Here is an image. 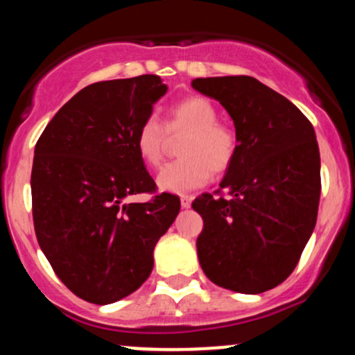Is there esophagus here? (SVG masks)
Masks as SVG:
<instances>
[{"label": "esophagus", "instance_id": "1", "mask_svg": "<svg viewBox=\"0 0 355 355\" xmlns=\"http://www.w3.org/2000/svg\"><path fill=\"white\" fill-rule=\"evenodd\" d=\"M180 203H182L183 209H190V205H191V197H190V195H182Z\"/></svg>", "mask_w": 355, "mask_h": 355}]
</instances>
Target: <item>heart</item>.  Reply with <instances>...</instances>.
Returning a JSON list of instances; mask_svg holds the SVG:
<instances>
[{
	"label": "heart",
	"mask_w": 355,
	"mask_h": 355,
	"mask_svg": "<svg viewBox=\"0 0 355 355\" xmlns=\"http://www.w3.org/2000/svg\"><path fill=\"white\" fill-rule=\"evenodd\" d=\"M218 112L209 98L189 96L168 110L165 128L146 118L135 137L137 152L148 166L164 157L166 133L185 135L178 155L182 160L166 164L157 175V187L168 193H187L207 185L211 173H223L237 155V137L230 126L218 123Z\"/></svg>",
	"instance_id": "obj_1"
}]
</instances>
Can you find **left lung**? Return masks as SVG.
I'll use <instances>...</instances> for the list:
<instances>
[{
    "instance_id": "left-lung-1",
    "label": "left lung",
    "mask_w": 355,
    "mask_h": 355,
    "mask_svg": "<svg viewBox=\"0 0 355 355\" xmlns=\"http://www.w3.org/2000/svg\"><path fill=\"white\" fill-rule=\"evenodd\" d=\"M220 101L235 125L237 155L220 189L191 203L203 218L202 270L218 287L260 294L282 284L317 222L320 153L313 126L280 93L252 76L191 81Z\"/></svg>"
}]
</instances>
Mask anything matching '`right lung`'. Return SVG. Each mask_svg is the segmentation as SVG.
<instances>
[{"label":"right lung","instance_id":"add662e5","mask_svg":"<svg viewBox=\"0 0 355 355\" xmlns=\"http://www.w3.org/2000/svg\"><path fill=\"white\" fill-rule=\"evenodd\" d=\"M166 89L157 75L89 85L58 110L35 146L36 239L61 282L87 302L133 294L180 211L170 193L126 202L155 190L135 137Z\"/></svg>","mask_w":355,"mask_h":355}]
</instances>
